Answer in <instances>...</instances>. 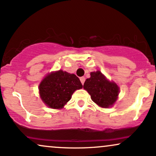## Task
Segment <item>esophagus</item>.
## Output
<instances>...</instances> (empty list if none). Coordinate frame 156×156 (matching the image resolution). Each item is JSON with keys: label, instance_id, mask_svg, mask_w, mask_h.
<instances>
[{"label": "esophagus", "instance_id": "34e87169", "mask_svg": "<svg viewBox=\"0 0 156 156\" xmlns=\"http://www.w3.org/2000/svg\"><path fill=\"white\" fill-rule=\"evenodd\" d=\"M80 82H81V83L83 84V85L84 82H85V80H86L85 77H80Z\"/></svg>", "mask_w": 156, "mask_h": 156}]
</instances>
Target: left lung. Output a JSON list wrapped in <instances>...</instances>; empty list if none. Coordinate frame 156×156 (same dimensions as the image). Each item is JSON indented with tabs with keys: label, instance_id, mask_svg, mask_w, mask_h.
I'll return each mask as SVG.
<instances>
[{
	"label": "left lung",
	"instance_id": "8db88e82",
	"mask_svg": "<svg viewBox=\"0 0 156 156\" xmlns=\"http://www.w3.org/2000/svg\"><path fill=\"white\" fill-rule=\"evenodd\" d=\"M91 77L83 85L91 95L93 102L102 108H109L115 103L119 95V88L113 82H110L100 71L91 73Z\"/></svg>",
	"mask_w": 156,
	"mask_h": 156
}]
</instances>
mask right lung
Listing matches in <instances>:
<instances>
[{
    "label": "right lung",
    "mask_w": 156,
    "mask_h": 156,
    "mask_svg": "<svg viewBox=\"0 0 156 156\" xmlns=\"http://www.w3.org/2000/svg\"><path fill=\"white\" fill-rule=\"evenodd\" d=\"M83 87L75 74L62 70L52 73L42 80L39 86L41 99L46 105L54 109L62 108L77 89Z\"/></svg>",
    "instance_id": "right-lung-1"
}]
</instances>
